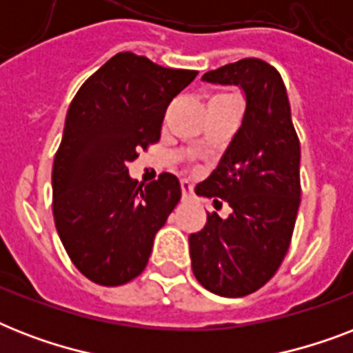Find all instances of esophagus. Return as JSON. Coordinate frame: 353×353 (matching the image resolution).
I'll list each match as a JSON object with an SVG mask.
<instances>
[{
    "label": "esophagus",
    "instance_id": "esophagus-1",
    "mask_svg": "<svg viewBox=\"0 0 353 353\" xmlns=\"http://www.w3.org/2000/svg\"><path fill=\"white\" fill-rule=\"evenodd\" d=\"M181 192H183V199H190L194 196L192 185H190L187 179H183V181H181Z\"/></svg>",
    "mask_w": 353,
    "mask_h": 353
}]
</instances>
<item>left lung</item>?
I'll use <instances>...</instances> for the list:
<instances>
[{
	"label": "left lung",
	"instance_id": "8db88e82",
	"mask_svg": "<svg viewBox=\"0 0 353 353\" xmlns=\"http://www.w3.org/2000/svg\"><path fill=\"white\" fill-rule=\"evenodd\" d=\"M203 82L238 85L245 97L241 126L196 194L231 207L212 212L188 236L194 276L210 293L245 296L268 282L290 249L301 205V143L282 77L258 58L203 74ZM218 197L221 199H217Z\"/></svg>",
	"mask_w": 353,
	"mask_h": 353
}]
</instances>
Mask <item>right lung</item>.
Masks as SVG:
<instances>
[{
    "label": "right lung",
    "instance_id": "add662e5",
    "mask_svg": "<svg viewBox=\"0 0 353 353\" xmlns=\"http://www.w3.org/2000/svg\"><path fill=\"white\" fill-rule=\"evenodd\" d=\"M196 74L119 52L69 106L52 165V214L71 262L95 284L121 285L143 273L181 198L174 174L139 185L126 165L159 141L166 108Z\"/></svg>",
    "mask_w": 353,
    "mask_h": 353
}]
</instances>
